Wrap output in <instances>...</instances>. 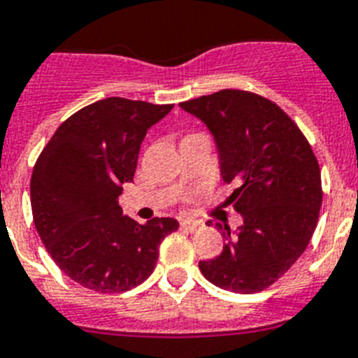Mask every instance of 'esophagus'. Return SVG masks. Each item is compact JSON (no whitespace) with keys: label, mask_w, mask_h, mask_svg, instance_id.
I'll use <instances>...</instances> for the list:
<instances>
[{"label":"esophagus","mask_w":358,"mask_h":358,"mask_svg":"<svg viewBox=\"0 0 358 358\" xmlns=\"http://www.w3.org/2000/svg\"><path fill=\"white\" fill-rule=\"evenodd\" d=\"M180 225L184 227V229L191 231V233H194V231L202 229V222H196V220H182L180 222Z\"/></svg>","instance_id":"34e87169"}]
</instances>
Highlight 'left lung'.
I'll return each instance as SVG.
<instances>
[{
  "instance_id": "1",
  "label": "left lung",
  "mask_w": 358,
  "mask_h": 358,
  "mask_svg": "<svg viewBox=\"0 0 358 358\" xmlns=\"http://www.w3.org/2000/svg\"><path fill=\"white\" fill-rule=\"evenodd\" d=\"M180 107L215 136L222 180L235 184L227 203L244 218L238 233L224 225L222 253L198 267L222 289L264 291L299 260L315 233L322 206L317 156L299 125L255 92L224 89Z\"/></svg>"
}]
</instances>
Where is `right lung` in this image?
<instances>
[{"mask_svg": "<svg viewBox=\"0 0 358 358\" xmlns=\"http://www.w3.org/2000/svg\"><path fill=\"white\" fill-rule=\"evenodd\" d=\"M173 103L105 98L56 129L31 178L32 218L41 242L69 278L98 293H123L155 271L174 218L145 225L122 215L118 196L133 182L147 129Z\"/></svg>", "mask_w": 358, "mask_h": 358, "instance_id": "1", "label": "right lung"}]
</instances>
